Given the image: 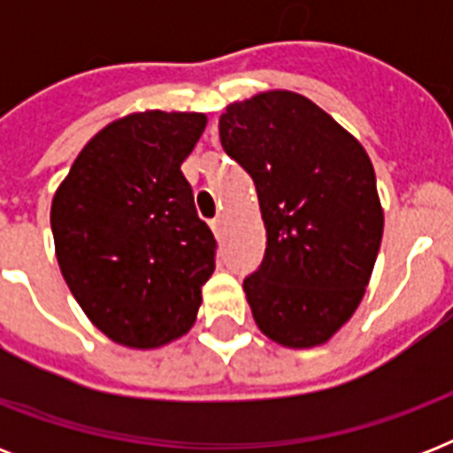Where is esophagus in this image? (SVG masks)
<instances>
[{
	"label": "esophagus",
	"mask_w": 453,
	"mask_h": 453,
	"mask_svg": "<svg viewBox=\"0 0 453 453\" xmlns=\"http://www.w3.org/2000/svg\"><path fill=\"white\" fill-rule=\"evenodd\" d=\"M211 230H213V234H216V237H220V234H223V219H213L211 220Z\"/></svg>",
	"instance_id": "obj_1"
}]
</instances>
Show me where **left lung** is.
<instances>
[{"instance_id": "1", "label": "left lung", "mask_w": 453, "mask_h": 453, "mask_svg": "<svg viewBox=\"0 0 453 453\" xmlns=\"http://www.w3.org/2000/svg\"><path fill=\"white\" fill-rule=\"evenodd\" d=\"M220 145L254 178L268 233L244 280L258 329L287 348L326 343L357 310L383 237L372 159L294 91L227 105Z\"/></svg>"}]
</instances>
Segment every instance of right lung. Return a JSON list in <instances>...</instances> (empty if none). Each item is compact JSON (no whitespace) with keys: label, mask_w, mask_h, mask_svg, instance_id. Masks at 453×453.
I'll list each match as a JSON object with an SVG mask.
<instances>
[{"label":"right lung","mask_w":453,"mask_h":453,"mask_svg":"<svg viewBox=\"0 0 453 453\" xmlns=\"http://www.w3.org/2000/svg\"><path fill=\"white\" fill-rule=\"evenodd\" d=\"M204 127L202 112L122 117L84 145L53 195L60 273L115 343L159 348L195 324L216 240L180 164Z\"/></svg>","instance_id":"right-lung-1"}]
</instances>
